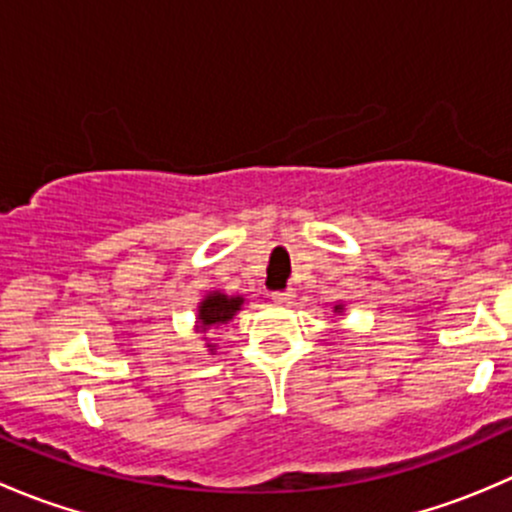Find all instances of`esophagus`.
Masks as SVG:
<instances>
[{
	"mask_svg": "<svg viewBox=\"0 0 512 512\" xmlns=\"http://www.w3.org/2000/svg\"><path fill=\"white\" fill-rule=\"evenodd\" d=\"M272 299H275L277 304H289L294 299V292L292 289H277V292H272Z\"/></svg>",
	"mask_w": 512,
	"mask_h": 512,
	"instance_id": "1",
	"label": "esophagus"
}]
</instances>
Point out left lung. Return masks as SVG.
Wrapping results in <instances>:
<instances>
[{"label": "left lung", "mask_w": 512, "mask_h": 512, "mask_svg": "<svg viewBox=\"0 0 512 512\" xmlns=\"http://www.w3.org/2000/svg\"><path fill=\"white\" fill-rule=\"evenodd\" d=\"M339 309H344V307H342V304H337V307H334V312H339Z\"/></svg>", "instance_id": "obj_1"}]
</instances>
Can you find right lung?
Instances as JSON below:
<instances>
[{
	"mask_svg": "<svg viewBox=\"0 0 512 512\" xmlns=\"http://www.w3.org/2000/svg\"><path fill=\"white\" fill-rule=\"evenodd\" d=\"M245 304V297H227L223 292H210L208 297L200 302L198 307V322L203 332H208L210 327H220L227 324ZM210 352H213V344H208Z\"/></svg>",
	"mask_w": 512,
	"mask_h": 512,
	"instance_id": "add662e5",
	"label": "right lung"
}]
</instances>
